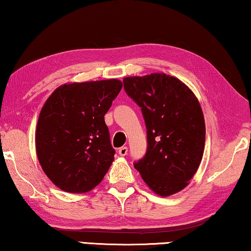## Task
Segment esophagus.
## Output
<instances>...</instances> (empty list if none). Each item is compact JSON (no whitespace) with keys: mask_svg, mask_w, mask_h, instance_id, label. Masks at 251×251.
<instances>
[{"mask_svg":"<svg viewBox=\"0 0 251 251\" xmlns=\"http://www.w3.org/2000/svg\"><path fill=\"white\" fill-rule=\"evenodd\" d=\"M127 151H128V148H127L126 146H123L120 148V150H118V154H120L121 156H126Z\"/></svg>","mask_w":251,"mask_h":251,"instance_id":"1","label":"esophagus"}]
</instances>
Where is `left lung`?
<instances>
[{
    "mask_svg": "<svg viewBox=\"0 0 251 251\" xmlns=\"http://www.w3.org/2000/svg\"><path fill=\"white\" fill-rule=\"evenodd\" d=\"M123 83L147 129L146 154L134 167L159 196L180 192L197 172L205 148L201 104L188 86L164 73L125 77Z\"/></svg>",
    "mask_w": 251,
    "mask_h": 251,
    "instance_id": "1",
    "label": "left lung"
}]
</instances>
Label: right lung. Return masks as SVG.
Returning a JSON list of instances; mask_svg holds the SVG:
<instances>
[{
  "label": "right lung",
  "mask_w": 251,
  "mask_h": 251,
  "mask_svg": "<svg viewBox=\"0 0 251 251\" xmlns=\"http://www.w3.org/2000/svg\"><path fill=\"white\" fill-rule=\"evenodd\" d=\"M122 87L118 79L64 84L45 101L36 126V154L59 189L86 193L107 173L115 150L104 116Z\"/></svg>",
  "instance_id": "add662e5"
}]
</instances>
